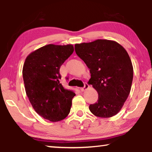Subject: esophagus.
I'll list each match as a JSON object with an SVG mask.
<instances>
[{"label":"esophagus","mask_w":152,"mask_h":152,"mask_svg":"<svg viewBox=\"0 0 152 152\" xmlns=\"http://www.w3.org/2000/svg\"><path fill=\"white\" fill-rule=\"evenodd\" d=\"M88 88H89V84L87 83V82H85V83H84V87H82V88H81L80 90H81V91H85Z\"/></svg>","instance_id":"1"}]
</instances>
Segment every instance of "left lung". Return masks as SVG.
Masks as SVG:
<instances>
[{
    "instance_id": "8db88e82",
    "label": "left lung",
    "mask_w": 152,
    "mask_h": 152,
    "mask_svg": "<svg viewBox=\"0 0 152 152\" xmlns=\"http://www.w3.org/2000/svg\"><path fill=\"white\" fill-rule=\"evenodd\" d=\"M76 54L90 69L92 84L99 94L89 106L95 116L109 118L121 109L132 88L133 69L124 48L114 41L97 39L74 46Z\"/></svg>"
}]
</instances>
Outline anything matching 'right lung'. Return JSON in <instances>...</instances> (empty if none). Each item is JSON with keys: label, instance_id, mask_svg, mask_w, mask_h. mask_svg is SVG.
<instances>
[{"label": "right lung", "instance_id": "right-lung-1", "mask_svg": "<svg viewBox=\"0 0 152 152\" xmlns=\"http://www.w3.org/2000/svg\"><path fill=\"white\" fill-rule=\"evenodd\" d=\"M71 44H49L31 53L25 61L23 77L27 97L37 114L50 121L68 116L76 94L60 83V69L72 54Z\"/></svg>", "mask_w": 152, "mask_h": 152}]
</instances>
